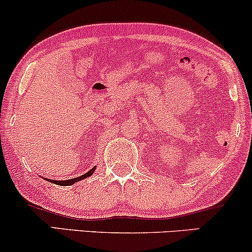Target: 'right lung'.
<instances>
[{
	"mask_svg": "<svg viewBox=\"0 0 252 252\" xmlns=\"http://www.w3.org/2000/svg\"><path fill=\"white\" fill-rule=\"evenodd\" d=\"M94 170H96V167H94V168H92L91 170H89V172L86 173V174L80 175V176H78V178H74V179H68V180L59 181V180H50V179H46V180H48L50 182H53V184H56V185H59V186H70V185H73V184H76V182H78V181L84 180V179L89 178L90 175L94 174Z\"/></svg>",
	"mask_w": 252,
	"mask_h": 252,
	"instance_id": "1",
	"label": "right lung"
}]
</instances>
